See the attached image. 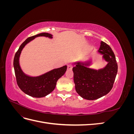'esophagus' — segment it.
I'll list each match as a JSON object with an SVG mask.
<instances>
[{
  "label": "esophagus",
  "instance_id": "esophagus-1",
  "mask_svg": "<svg viewBox=\"0 0 134 134\" xmlns=\"http://www.w3.org/2000/svg\"><path fill=\"white\" fill-rule=\"evenodd\" d=\"M72 68V65L71 64H68V70H71Z\"/></svg>",
  "mask_w": 134,
  "mask_h": 134
}]
</instances>
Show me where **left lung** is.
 <instances>
[{"mask_svg": "<svg viewBox=\"0 0 134 134\" xmlns=\"http://www.w3.org/2000/svg\"><path fill=\"white\" fill-rule=\"evenodd\" d=\"M98 52L107 64L96 70L89 68L91 61L84 63L76 62L72 68L74 82L77 93L83 98L95 100L110 92L117 73V64L115 55L107 43L101 41Z\"/></svg>", "mask_w": 134, "mask_h": 134, "instance_id": "8db88e82", "label": "left lung"}]
</instances>
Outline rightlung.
Here are the masks:
<instances>
[{
	"label": "right lung",
	"mask_w": 134,
	"mask_h": 134,
	"mask_svg": "<svg viewBox=\"0 0 134 134\" xmlns=\"http://www.w3.org/2000/svg\"><path fill=\"white\" fill-rule=\"evenodd\" d=\"M40 36L52 38V35L48 33H41L28 37L19 47L13 61V66L17 83L19 88L26 94L35 98H41L49 94L55 88L56 82L66 71L67 66L54 69L46 73L37 76L26 74L19 65V57L23 48L36 37Z\"/></svg>",
	"instance_id": "add662e5"
}]
</instances>
